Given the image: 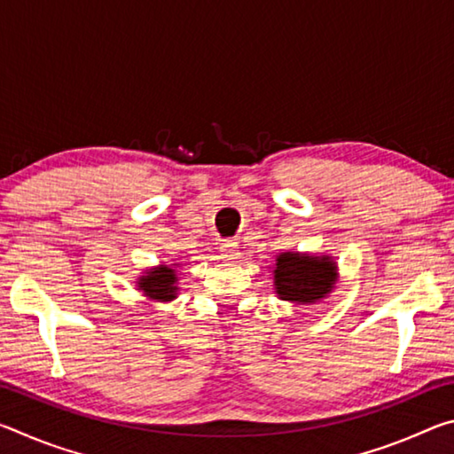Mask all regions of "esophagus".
Returning <instances> with one entry per match:
<instances>
[{"label":"esophagus","instance_id":"esophagus-1","mask_svg":"<svg viewBox=\"0 0 454 454\" xmlns=\"http://www.w3.org/2000/svg\"><path fill=\"white\" fill-rule=\"evenodd\" d=\"M222 258L226 260H236L238 256H240V252H238V244L234 240H222Z\"/></svg>","mask_w":454,"mask_h":454}]
</instances>
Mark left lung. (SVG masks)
I'll use <instances>...</instances> for the list:
<instances>
[{"label":"left lung","mask_w":454,"mask_h":454,"mask_svg":"<svg viewBox=\"0 0 454 454\" xmlns=\"http://www.w3.org/2000/svg\"><path fill=\"white\" fill-rule=\"evenodd\" d=\"M336 266L330 258H312L284 252L276 260L274 286L282 301L309 304L333 290Z\"/></svg>","instance_id":"8db88e82"}]
</instances>
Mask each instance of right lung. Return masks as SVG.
<instances>
[{
    "instance_id": "1",
    "label": "right lung",
    "mask_w": 454,
    "mask_h": 454,
    "mask_svg": "<svg viewBox=\"0 0 454 454\" xmlns=\"http://www.w3.org/2000/svg\"><path fill=\"white\" fill-rule=\"evenodd\" d=\"M137 284H140V288L150 298H153V301H172L176 296V274L168 266L148 272V276H144Z\"/></svg>"
}]
</instances>
